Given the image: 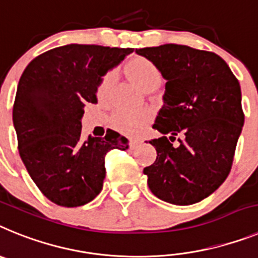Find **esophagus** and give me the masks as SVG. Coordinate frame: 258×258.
I'll use <instances>...</instances> for the list:
<instances>
[{"label": "esophagus", "instance_id": "obj_1", "mask_svg": "<svg viewBox=\"0 0 258 258\" xmlns=\"http://www.w3.org/2000/svg\"><path fill=\"white\" fill-rule=\"evenodd\" d=\"M140 144H142V140H140V139H132V140H130V148H131V149H135V148H138Z\"/></svg>", "mask_w": 258, "mask_h": 258}]
</instances>
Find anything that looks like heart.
<instances>
[{"label": "heart", "instance_id": "b5f03b06", "mask_svg": "<svg viewBox=\"0 0 258 258\" xmlns=\"http://www.w3.org/2000/svg\"><path fill=\"white\" fill-rule=\"evenodd\" d=\"M126 73L130 79L143 91H147L153 87H158L162 82V74L160 67L157 66L149 58L136 55L126 63ZM115 75L114 73H107L102 76L97 87L98 97H105L113 86ZM149 120V113L145 110L139 111H120L114 116V124L118 130L128 135H136L145 127Z\"/></svg>", "mask_w": 258, "mask_h": 258}]
</instances>
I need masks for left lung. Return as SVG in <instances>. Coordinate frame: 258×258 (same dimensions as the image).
Masks as SVG:
<instances>
[{"label":"left lung","instance_id":"8db88e82","mask_svg":"<svg viewBox=\"0 0 258 258\" xmlns=\"http://www.w3.org/2000/svg\"><path fill=\"white\" fill-rule=\"evenodd\" d=\"M160 67L166 80L163 105L149 144L157 151L144 169L154 196L174 205L207 199L226 180L244 124L240 84L216 53L165 44L136 49ZM179 133V146L172 142Z\"/></svg>","mask_w":258,"mask_h":258}]
</instances>
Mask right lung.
<instances>
[{
  "label": "right lung",
  "mask_w": 258,
  "mask_h": 258,
  "mask_svg": "<svg viewBox=\"0 0 258 258\" xmlns=\"http://www.w3.org/2000/svg\"><path fill=\"white\" fill-rule=\"evenodd\" d=\"M132 48L70 45L50 49L28 63L18 83L13 123L18 149L40 191L61 207H82L102 189L105 154L128 149L118 132L82 138L87 102L97 104L102 76Z\"/></svg>",
  "instance_id": "obj_1"
}]
</instances>
